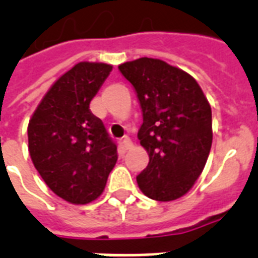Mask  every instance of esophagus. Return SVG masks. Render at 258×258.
<instances>
[{
    "label": "esophagus",
    "mask_w": 258,
    "mask_h": 258,
    "mask_svg": "<svg viewBox=\"0 0 258 258\" xmlns=\"http://www.w3.org/2000/svg\"><path fill=\"white\" fill-rule=\"evenodd\" d=\"M121 146H123V149L124 150H130L133 149V142H131V139H130L128 137H125L124 139H123V142H121Z\"/></svg>",
    "instance_id": "34e87169"
}]
</instances>
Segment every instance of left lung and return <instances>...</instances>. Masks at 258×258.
Listing matches in <instances>:
<instances>
[{
    "label": "left lung",
    "instance_id": "8db88e82",
    "mask_svg": "<svg viewBox=\"0 0 258 258\" xmlns=\"http://www.w3.org/2000/svg\"><path fill=\"white\" fill-rule=\"evenodd\" d=\"M137 92L143 124L138 133L149 153L137 176L145 196L174 201L198 179L212 147V108L198 83L179 68L142 57L119 66Z\"/></svg>",
    "mask_w": 258,
    "mask_h": 258
}]
</instances>
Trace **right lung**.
<instances>
[{
  "instance_id": "obj_1",
  "label": "right lung",
  "mask_w": 258,
  "mask_h": 258,
  "mask_svg": "<svg viewBox=\"0 0 258 258\" xmlns=\"http://www.w3.org/2000/svg\"><path fill=\"white\" fill-rule=\"evenodd\" d=\"M112 67L79 62L46 92L28 125L29 154L48 187L71 204L96 200L117 161L116 143L89 103Z\"/></svg>"
}]
</instances>
